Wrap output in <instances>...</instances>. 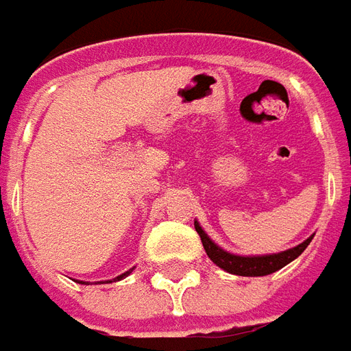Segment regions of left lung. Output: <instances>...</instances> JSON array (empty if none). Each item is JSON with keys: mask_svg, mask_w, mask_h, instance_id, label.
Masks as SVG:
<instances>
[{"mask_svg": "<svg viewBox=\"0 0 351 351\" xmlns=\"http://www.w3.org/2000/svg\"><path fill=\"white\" fill-rule=\"evenodd\" d=\"M195 231L201 237V243L205 248L206 256L210 258L214 265H218L220 269L231 274H239V276H267L272 272L280 271L282 267H286L287 263H291L293 259L301 256L302 252L306 250V246L312 243L314 235H310L304 243L297 244L289 250L278 252V254H265V256H239V254H231V252L223 250L221 246L214 243L210 237L206 235L205 229L201 228V223L197 220L193 221Z\"/></svg>", "mask_w": 351, "mask_h": 351, "instance_id": "obj_1", "label": "left lung"}]
</instances>
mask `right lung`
<instances>
[{
    "label": "right lung",
    "mask_w": 351,
    "mask_h": 351,
    "mask_svg": "<svg viewBox=\"0 0 351 351\" xmlns=\"http://www.w3.org/2000/svg\"><path fill=\"white\" fill-rule=\"evenodd\" d=\"M133 269H135V267H133ZM133 269H130V271H125V272H123V274H120V276H116L114 282H116V280H122V278H125V276H128V274H130V272L133 271ZM107 282H112V280H107ZM79 284H86V286H88V282H82V280H80ZM99 284H101V282H99Z\"/></svg>",
    "instance_id": "right-lung-1"
}]
</instances>
